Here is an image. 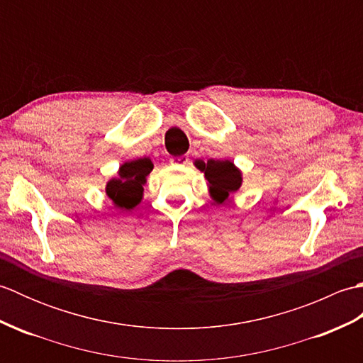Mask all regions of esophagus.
<instances>
[{"mask_svg": "<svg viewBox=\"0 0 363 363\" xmlns=\"http://www.w3.org/2000/svg\"><path fill=\"white\" fill-rule=\"evenodd\" d=\"M189 162H190V159H189L187 156H179V157H173V159H172V164H173V165H179V167L187 165Z\"/></svg>", "mask_w": 363, "mask_h": 363, "instance_id": "1", "label": "esophagus"}]
</instances>
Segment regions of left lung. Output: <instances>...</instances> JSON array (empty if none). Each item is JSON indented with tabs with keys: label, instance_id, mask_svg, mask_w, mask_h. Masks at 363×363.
<instances>
[{
	"label": "left lung",
	"instance_id": "obj_1",
	"mask_svg": "<svg viewBox=\"0 0 363 363\" xmlns=\"http://www.w3.org/2000/svg\"><path fill=\"white\" fill-rule=\"evenodd\" d=\"M195 167L199 172L204 173L206 181L209 182L207 184V186H209V194L215 203L225 204L229 195L235 194V191L242 187V172L234 165V162L226 159H209L207 162L196 159Z\"/></svg>",
	"mask_w": 363,
	"mask_h": 363
}]
</instances>
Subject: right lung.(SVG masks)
<instances>
[{
  "mask_svg": "<svg viewBox=\"0 0 363 363\" xmlns=\"http://www.w3.org/2000/svg\"><path fill=\"white\" fill-rule=\"evenodd\" d=\"M152 167V162L146 157L128 160L120 167L118 177H113L106 186V195L112 199L113 207L120 211H130L140 204L143 186Z\"/></svg>",
  "mask_w": 363,
  "mask_h": 363,
  "instance_id": "add662e5",
  "label": "right lung"
}]
</instances>
